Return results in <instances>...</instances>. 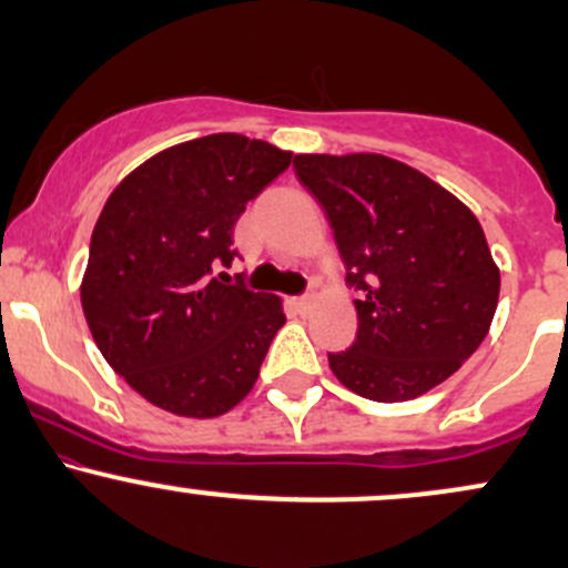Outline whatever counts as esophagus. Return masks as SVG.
<instances>
[{
    "label": "esophagus",
    "mask_w": 568,
    "mask_h": 568,
    "mask_svg": "<svg viewBox=\"0 0 568 568\" xmlns=\"http://www.w3.org/2000/svg\"><path fill=\"white\" fill-rule=\"evenodd\" d=\"M312 302H315V296H312V293H304V296L293 298V304H296V310H298V312H306V310H310Z\"/></svg>",
    "instance_id": "34e87169"
}]
</instances>
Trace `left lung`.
Instances as JSON below:
<instances>
[{"label": "left lung", "instance_id": "obj_1", "mask_svg": "<svg viewBox=\"0 0 568 568\" xmlns=\"http://www.w3.org/2000/svg\"><path fill=\"white\" fill-rule=\"evenodd\" d=\"M357 291V336L328 352L352 393L400 403L438 387L480 347L499 270L470 207L384 154H296Z\"/></svg>", "mask_w": 568, "mask_h": 568}]
</instances>
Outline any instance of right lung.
Returning a JSON list of instances; mask_svg holds the SVG:
<instances>
[{
	"label": "right lung",
	"mask_w": 568,
	"mask_h": 568,
	"mask_svg": "<svg viewBox=\"0 0 568 568\" xmlns=\"http://www.w3.org/2000/svg\"><path fill=\"white\" fill-rule=\"evenodd\" d=\"M291 152L237 133L194 139L135 168L90 237L82 310L98 349L135 393L179 416L237 406L283 328V304L220 283L245 205ZM230 277V275H226Z\"/></svg>",
	"instance_id": "obj_1"
}]
</instances>
